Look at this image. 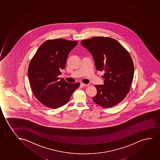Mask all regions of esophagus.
<instances>
[{"instance_id": "1", "label": "esophagus", "mask_w": 160, "mask_h": 160, "mask_svg": "<svg viewBox=\"0 0 160 160\" xmlns=\"http://www.w3.org/2000/svg\"><path fill=\"white\" fill-rule=\"evenodd\" d=\"M81 85H82L83 87H87L89 85V84H84V83H81Z\"/></svg>"}]
</instances>
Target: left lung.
Here are the masks:
<instances>
[{"label":"left lung","instance_id":"left-lung-1","mask_svg":"<svg viewBox=\"0 0 160 160\" xmlns=\"http://www.w3.org/2000/svg\"><path fill=\"white\" fill-rule=\"evenodd\" d=\"M93 58L97 70L105 72L103 85H96L92 99L105 108L118 105L127 96L134 75L132 58L125 48L110 37H95L81 41Z\"/></svg>","mask_w":160,"mask_h":160}]
</instances>
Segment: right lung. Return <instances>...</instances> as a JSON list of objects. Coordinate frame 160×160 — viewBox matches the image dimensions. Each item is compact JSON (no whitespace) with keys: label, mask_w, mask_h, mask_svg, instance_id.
I'll use <instances>...</instances> for the list:
<instances>
[{"label":"right lung","mask_w":160,"mask_h":160,"mask_svg":"<svg viewBox=\"0 0 160 160\" xmlns=\"http://www.w3.org/2000/svg\"><path fill=\"white\" fill-rule=\"evenodd\" d=\"M78 44L63 39L43 42L31 59L28 75L35 97L42 105L58 108L68 102L79 83H69L58 77L65 68L68 54Z\"/></svg>","instance_id":"add662e5"}]
</instances>
